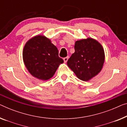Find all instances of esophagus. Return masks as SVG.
Wrapping results in <instances>:
<instances>
[{
  "mask_svg": "<svg viewBox=\"0 0 127 127\" xmlns=\"http://www.w3.org/2000/svg\"><path fill=\"white\" fill-rule=\"evenodd\" d=\"M68 59V56H67V57H65V58H64V59H63L64 62H65V63H66V62H67Z\"/></svg>",
  "mask_w": 127,
  "mask_h": 127,
  "instance_id": "34e87169",
  "label": "esophagus"
}]
</instances>
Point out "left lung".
Masks as SVG:
<instances>
[{
    "mask_svg": "<svg viewBox=\"0 0 127 127\" xmlns=\"http://www.w3.org/2000/svg\"><path fill=\"white\" fill-rule=\"evenodd\" d=\"M104 59L102 45L96 40L88 38L76 41L75 52L67 65L79 79L88 81L100 72Z\"/></svg>",
    "mask_w": 127,
    "mask_h": 127,
    "instance_id": "8db88e82",
    "label": "left lung"
}]
</instances>
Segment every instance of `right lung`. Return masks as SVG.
<instances>
[{"mask_svg": "<svg viewBox=\"0 0 127 127\" xmlns=\"http://www.w3.org/2000/svg\"><path fill=\"white\" fill-rule=\"evenodd\" d=\"M23 58L30 73L43 80L51 78L59 64L64 62L59 56L55 45L50 39L41 35L36 36L26 43Z\"/></svg>", "mask_w": 127, "mask_h": 127, "instance_id": "1", "label": "right lung"}]
</instances>
